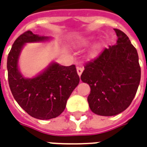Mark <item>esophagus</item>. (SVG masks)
Returning <instances> with one entry per match:
<instances>
[{
	"label": "esophagus",
	"mask_w": 147,
	"mask_h": 147,
	"mask_svg": "<svg viewBox=\"0 0 147 147\" xmlns=\"http://www.w3.org/2000/svg\"><path fill=\"white\" fill-rule=\"evenodd\" d=\"M76 70H77V73H78V75H79V76H80L81 75H82L83 71H84V68H83L82 67H77Z\"/></svg>",
	"instance_id": "1"
}]
</instances>
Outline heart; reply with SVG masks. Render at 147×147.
I'll list each match as a JSON object with an SVG mask.
<instances>
[{
	"label": "heart",
	"mask_w": 147,
	"mask_h": 147,
	"mask_svg": "<svg viewBox=\"0 0 147 147\" xmlns=\"http://www.w3.org/2000/svg\"><path fill=\"white\" fill-rule=\"evenodd\" d=\"M88 40H86V39H84V40H82L80 41L78 43V46H86L87 45H88Z\"/></svg>",
	"instance_id": "b5f03b06"
}]
</instances>
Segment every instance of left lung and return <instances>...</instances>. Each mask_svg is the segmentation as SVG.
Here are the masks:
<instances>
[{
	"label": "left lung",
	"instance_id": "left-lung-1",
	"mask_svg": "<svg viewBox=\"0 0 147 147\" xmlns=\"http://www.w3.org/2000/svg\"><path fill=\"white\" fill-rule=\"evenodd\" d=\"M114 30L118 37L115 45L87 63L80 77L91 88L90 109L102 116L116 115L127 109L141 79L137 50L123 32Z\"/></svg>",
	"mask_w": 147,
	"mask_h": 147
}]
</instances>
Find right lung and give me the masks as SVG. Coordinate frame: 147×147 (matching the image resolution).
Returning <instances> with one entry per match:
<instances>
[{"instance_id":"obj_1","label":"right lung","mask_w":147,"mask_h":147,"mask_svg":"<svg viewBox=\"0 0 147 147\" xmlns=\"http://www.w3.org/2000/svg\"><path fill=\"white\" fill-rule=\"evenodd\" d=\"M52 39L27 31L13 43L7 59L9 84L13 97L29 115L38 119L59 116L80 83L75 65L62 66L54 61L36 76L26 78L21 73L19 59L25 45L49 42Z\"/></svg>"}]
</instances>
